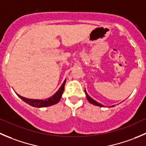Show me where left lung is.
<instances>
[{
    "label": "left lung",
    "mask_w": 146,
    "mask_h": 146,
    "mask_svg": "<svg viewBox=\"0 0 146 146\" xmlns=\"http://www.w3.org/2000/svg\"><path fill=\"white\" fill-rule=\"evenodd\" d=\"M84 92H85V94H86V99H87V100L89 101V102H90V103H91V104H92L95 105V106H100V107H105V106H104V105H102V104L99 103V102H96V101L94 100V99H92V98H91L90 96H89V95H88V94L86 93V89H85V90H84ZM113 106H114V105H113V106H111V107H113ZM110 107H111V106H110Z\"/></svg>",
    "instance_id": "left-lung-1"
}]
</instances>
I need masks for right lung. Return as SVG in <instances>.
<instances>
[{
  "label": "right lung",
  "mask_w": 146,
  "mask_h": 146,
  "mask_svg": "<svg viewBox=\"0 0 146 146\" xmlns=\"http://www.w3.org/2000/svg\"><path fill=\"white\" fill-rule=\"evenodd\" d=\"M65 83H66V79H64V82H63L62 84L61 85V86H60V89H58V91H57V92H56L53 96H52L51 97H49L46 99H28V98L23 97V96L18 94L17 93L16 94L18 95V97L21 98L23 102H25V103H27V104L33 106V107H36V108L47 107V106H52V105L56 104H57L59 102H60V100L62 98V96L63 92H64V85H65Z\"/></svg>",
  "instance_id": "right-lung-1"
}]
</instances>
